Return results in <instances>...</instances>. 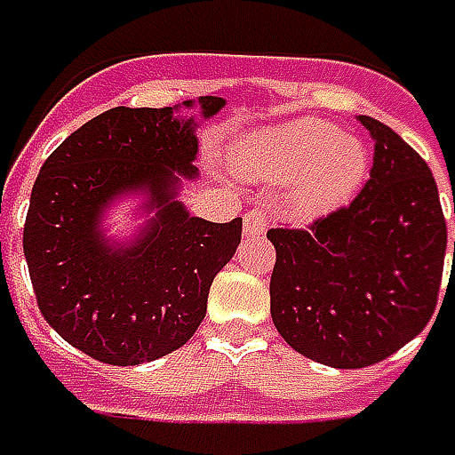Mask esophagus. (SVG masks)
<instances>
[{
  "mask_svg": "<svg viewBox=\"0 0 455 455\" xmlns=\"http://www.w3.org/2000/svg\"><path fill=\"white\" fill-rule=\"evenodd\" d=\"M268 227V216L264 209H251V212H246L243 214V231L249 234V236H261Z\"/></svg>",
  "mask_w": 455,
  "mask_h": 455,
  "instance_id": "esophagus-1",
  "label": "esophagus"
}]
</instances>
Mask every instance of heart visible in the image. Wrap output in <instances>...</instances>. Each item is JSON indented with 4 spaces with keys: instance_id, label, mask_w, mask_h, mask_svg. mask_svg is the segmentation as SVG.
I'll return each mask as SVG.
<instances>
[{
    "instance_id": "1",
    "label": "heart",
    "mask_w": 455,
    "mask_h": 455,
    "mask_svg": "<svg viewBox=\"0 0 455 455\" xmlns=\"http://www.w3.org/2000/svg\"><path fill=\"white\" fill-rule=\"evenodd\" d=\"M236 162L259 179L293 181L289 209L296 216L329 214L351 202L369 169L363 144L321 119L256 132L236 147Z\"/></svg>"
}]
</instances>
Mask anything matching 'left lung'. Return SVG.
<instances>
[{"instance_id": "obj_1", "label": "left lung", "mask_w": 455, "mask_h": 455, "mask_svg": "<svg viewBox=\"0 0 455 455\" xmlns=\"http://www.w3.org/2000/svg\"><path fill=\"white\" fill-rule=\"evenodd\" d=\"M358 122L373 139V166L356 199L311 227L267 234L274 326L293 351L333 369L379 363L416 339L434 316L446 259L428 164L379 119Z\"/></svg>"}]
</instances>
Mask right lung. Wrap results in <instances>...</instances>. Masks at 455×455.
I'll return each mask as SVG.
<instances>
[{
    "mask_svg": "<svg viewBox=\"0 0 455 455\" xmlns=\"http://www.w3.org/2000/svg\"><path fill=\"white\" fill-rule=\"evenodd\" d=\"M224 104L202 97V116ZM194 132L176 107H116L64 139L34 181L24 256L36 306L67 344L101 363L137 366L181 348L206 316L212 281L236 253L241 219L214 224L176 202L173 172L196 174ZM132 190L148 196L155 216L137 242L111 247L100 216Z\"/></svg>",
    "mask_w": 455,
    "mask_h": 455,
    "instance_id": "add662e5",
    "label": "right lung"
}]
</instances>
